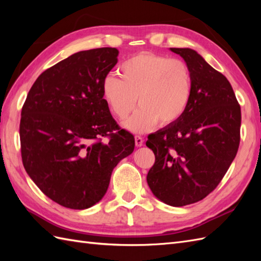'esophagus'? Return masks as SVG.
<instances>
[{"label":"esophagus","mask_w":261,"mask_h":261,"mask_svg":"<svg viewBox=\"0 0 261 261\" xmlns=\"http://www.w3.org/2000/svg\"><path fill=\"white\" fill-rule=\"evenodd\" d=\"M135 141H136V146L137 147H142L143 146V138L140 136H136L135 137Z\"/></svg>","instance_id":"1"}]
</instances>
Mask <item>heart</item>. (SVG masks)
I'll use <instances>...</instances> for the list:
<instances>
[{
	"label": "heart",
	"mask_w": 261,
	"mask_h": 261,
	"mask_svg": "<svg viewBox=\"0 0 261 261\" xmlns=\"http://www.w3.org/2000/svg\"><path fill=\"white\" fill-rule=\"evenodd\" d=\"M121 79L109 75L102 93L110 111L119 120L125 119L138 104L140 108L124 122L127 130L143 134L160 125L178 122L188 109L193 80L190 67L179 59L164 55L140 53L119 67Z\"/></svg>",
	"instance_id": "obj_1"
}]
</instances>
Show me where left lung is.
I'll use <instances>...</instances> for the list:
<instances>
[{
  "label": "left lung",
  "instance_id": "1",
  "mask_svg": "<svg viewBox=\"0 0 261 261\" xmlns=\"http://www.w3.org/2000/svg\"><path fill=\"white\" fill-rule=\"evenodd\" d=\"M185 60L193 94L184 116L148 137L156 162L147 182L159 201L185 206L206 197L223 178L240 143L241 110L226 77L195 50L170 48Z\"/></svg>",
  "mask_w": 261,
  "mask_h": 261
}]
</instances>
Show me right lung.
<instances>
[{"label": "right lung", "instance_id": "obj_1", "mask_svg": "<svg viewBox=\"0 0 261 261\" xmlns=\"http://www.w3.org/2000/svg\"><path fill=\"white\" fill-rule=\"evenodd\" d=\"M118 56L109 47L71 55L38 77L22 108L24 169L62 206L85 210L98 203L115 166L135 150L134 136L120 130L102 93ZM103 136L110 140L102 142Z\"/></svg>", "mask_w": 261, "mask_h": 261}]
</instances>
